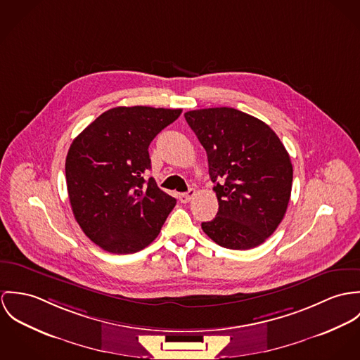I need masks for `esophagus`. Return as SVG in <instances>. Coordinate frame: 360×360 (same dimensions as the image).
I'll list each match as a JSON object with an SVG mask.
<instances>
[{
  "label": "esophagus",
  "mask_w": 360,
  "mask_h": 360,
  "mask_svg": "<svg viewBox=\"0 0 360 360\" xmlns=\"http://www.w3.org/2000/svg\"><path fill=\"white\" fill-rule=\"evenodd\" d=\"M193 196H195V191L189 189L186 193H181L179 195V201L181 202H189L191 200L193 199Z\"/></svg>",
  "instance_id": "34e87169"
}]
</instances>
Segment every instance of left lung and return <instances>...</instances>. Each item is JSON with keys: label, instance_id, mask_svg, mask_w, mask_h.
I'll list each match as a JSON object with an SVG mask.
<instances>
[{"label": "left lung", "instance_id": "1", "mask_svg": "<svg viewBox=\"0 0 360 360\" xmlns=\"http://www.w3.org/2000/svg\"><path fill=\"white\" fill-rule=\"evenodd\" d=\"M207 152L218 212L201 229L217 244L250 250L279 226L291 195L292 165L275 131L233 108L185 113Z\"/></svg>", "mask_w": 360, "mask_h": 360}]
</instances>
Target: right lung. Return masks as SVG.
<instances>
[{"mask_svg": "<svg viewBox=\"0 0 360 360\" xmlns=\"http://www.w3.org/2000/svg\"><path fill=\"white\" fill-rule=\"evenodd\" d=\"M181 109L119 106L102 113L73 141L66 182L76 221L105 251L132 254L160 233L176 200L153 178L149 145Z\"/></svg>", "mask_w": 360, "mask_h": 360, "instance_id": "right-lung-1", "label": "right lung"}]
</instances>
